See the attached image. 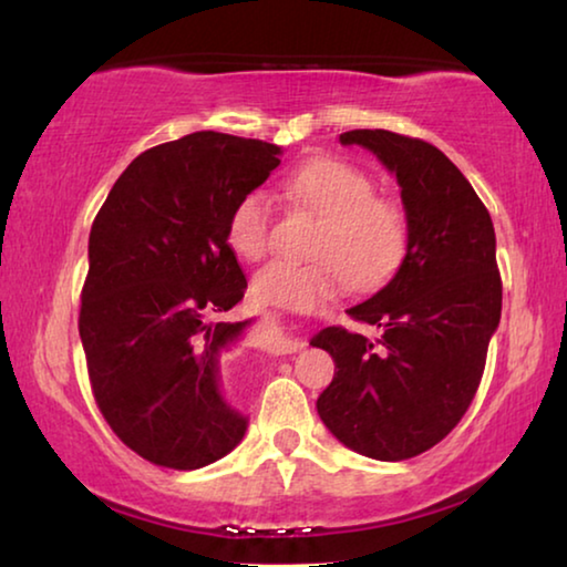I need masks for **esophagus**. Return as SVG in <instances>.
<instances>
[{"label":"esophagus","mask_w":567,"mask_h":567,"mask_svg":"<svg viewBox=\"0 0 567 567\" xmlns=\"http://www.w3.org/2000/svg\"><path fill=\"white\" fill-rule=\"evenodd\" d=\"M303 347H307V342H301V339H281V342H278V350H281L284 354L301 352Z\"/></svg>","instance_id":"esophagus-1"}]
</instances>
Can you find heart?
Listing matches in <instances>:
<instances>
[{
  "instance_id": "heart-1",
  "label": "heart",
  "mask_w": 567,
  "mask_h": 567,
  "mask_svg": "<svg viewBox=\"0 0 567 567\" xmlns=\"http://www.w3.org/2000/svg\"><path fill=\"white\" fill-rule=\"evenodd\" d=\"M374 179L334 156H317L286 177L296 205L321 217L311 260H271L250 284L266 307L309 313L342 296L350 284L368 291L385 284L408 254L411 228L403 207L374 195ZM225 240L243 260H260L274 246V207L264 189L240 195L225 220Z\"/></svg>"
}]
</instances>
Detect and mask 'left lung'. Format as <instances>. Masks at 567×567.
<instances>
[{"instance_id": "1", "label": "left lung", "mask_w": 567, "mask_h": 567, "mask_svg": "<svg viewBox=\"0 0 567 567\" xmlns=\"http://www.w3.org/2000/svg\"><path fill=\"white\" fill-rule=\"evenodd\" d=\"M339 142L395 172L411 240L385 289L347 311L380 339L344 327L311 339L337 364L317 411L347 449L405 461L456 429L482 382L502 317L494 225L456 164L423 138L354 128Z\"/></svg>"}]
</instances>
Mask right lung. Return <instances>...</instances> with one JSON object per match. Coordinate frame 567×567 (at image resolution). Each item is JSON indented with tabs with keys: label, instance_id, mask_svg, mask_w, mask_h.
<instances>
[{
	"label": "right lung",
	"instance_id": "obj_1",
	"mask_svg": "<svg viewBox=\"0 0 567 567\" xmlns=\"http://www.w3.org/2000/svg\"><path fill=\"white\" fill-rule=\"evenodd\" d=\"M278 154L217 132L152 146L93 220L78 317L91 390L111 431L154 466H207L246 433L223 395L248 324L220 321L248 286L225 220L281 164Z\"/></svg>",
	"mask_w": 567,
	"mask_h": 567
}]
</instances>
